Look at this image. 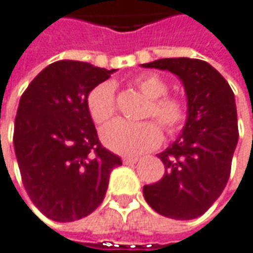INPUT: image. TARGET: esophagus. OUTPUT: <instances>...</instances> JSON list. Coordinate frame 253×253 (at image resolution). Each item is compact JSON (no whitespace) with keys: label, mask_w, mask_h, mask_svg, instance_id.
<instances>
[{"label":"esophagus","mask_w":253,"mask_h":253,"mask_svg":"<svg viewBox=\"0 0 253 253\" xmlns=\"http://www.w3.org/2000/svg\"><path fill=\"white\" fill-rule=\"evenodd\" d=\"M137 162H139V157H125V159H123V163H125V165H136V163H137Z\"/></svg>","instance_id":"1"}]
</instances>
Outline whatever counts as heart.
<instances>
[{
	"label": "heart",
	"mask_w": 253,
	"mask_h": 253,
	"mask_svg": "<svg viewBox=\"0 0 253 253\" xmlns=\"http://www.w3.org/2000/svg\"><path fill=\"white\" fill-rule=\"evenodd\" d=\"M133 83L144 96L150 98V104L144 114L146 119H156L168 136L177 134L187 119L185 101L177 97L166 96L168 84L157 74H141ZM87 109L91 120L98 126L112 119L116 113L113 83H100L88 93ZM101 140L106 147L116 153L141 155L156 149L163 140V134L155 122L128 123L116 120L101 130Z\"/></svg>",
	"instance_id": "b5f03b06"
}]
</instances>
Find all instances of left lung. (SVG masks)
<instances>
[{
    "instance_id": "obj_1",
    "label": "left lung",
    "mask_w": 253,
    "mask_h": 253,
    "mask_svg": "<svg viewBox=\"0 0 253 253\" xmlns=\"http://www.w3.org/2000/svg\"><path fill=\"white\" fill-rule=\"evenodd\" d=\"M141 67L176 74L187 98L185 127L159 153L166 170L159 182L143 187L144 199L166 217L195 219L212 206L229 179L239 137L235 94L217 70L198 58H162Z\"/></svg>"
}]
</instances>
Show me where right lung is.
<instances>
[{"label": "right lung", "mask_w": 253, "mask_h": 253, "mask_svg": "<svg viewBox=\"0 0 253 253\" xmlns=\"http://www.w3.org/2000/svg\"><path fill=\"white\" fill-rule=\"evenodd\" d=\"M116 70L60 60L20 98L14 149L23 183L42 215L73 222L96 211L122 159L101 146L87 109L88 93Z\"/></svg>", "instance_id": "1"}]
</instances>
